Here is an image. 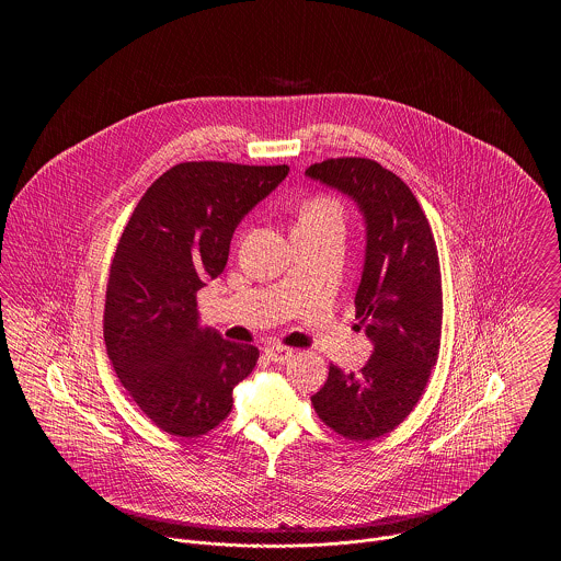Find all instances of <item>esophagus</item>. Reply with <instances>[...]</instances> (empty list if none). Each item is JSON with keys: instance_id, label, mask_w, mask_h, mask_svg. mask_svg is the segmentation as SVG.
<instances>
[{"instance_id": "obj_1", "label": "esophagus", "mask_w": 561, "mask_h": 561, "mask_svg": "<svg viewBox=\"0 0 561 561\" xmlns=\"http://www.w3.org/2000/svg\"><path fill=\"white\" fill-rule=\"evenodd\" d=\"M265 355L275 364H284L293 357L294 351L293 348L282 347V345H271V347L265 348Z\"/></svg>"}]
</instances>
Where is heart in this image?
Instances as JSON below:
<instances>
[{"instance_id": "heart-1", "label": "heart", "mask_w": 561, "mask_h": 561, "mask_svg": "<svg viewBox=\"0 0 561 561\" xmlns=\"http://www.w3.org/2000/svg\"><path fill=\"white\" fill-rule=\"evenodd\" d=\"M343 222H345L343 206L328 195H316L300 206V210L296 214L294 231L318 229V227H341L343 229Z\"/></svg>"}]
</instances>
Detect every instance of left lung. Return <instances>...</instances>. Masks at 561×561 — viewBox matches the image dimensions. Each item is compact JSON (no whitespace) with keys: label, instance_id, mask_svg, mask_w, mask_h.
I'll use <instances>...</instances> for the list:
<instances>
[{"label":"left lung","instance_id":"8db88e82","mask_svg":"<svg viewBox=\"0 0 561 561\" xmlns=\"http://www.w3.org/2000/svg\"><path fill=\"white\" fill-rule=\"evenodd\" d=\"M305 176L347 195L364 218L355 318L373 343L359 373L330 366L311 403L336 433L357 442L376 439L412 412L439 355L444 300L437 248L414 193L380 163L325 160L309 165Z\"/></svg>","mask_w":561,"mask_h":561}]
</instances>
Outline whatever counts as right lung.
<instances>
[{"mask_svg":"<svg viewBox=\"0 0 561 561\" xmlns=\"http://www.w3.org/2000/svg\"><path fill=\"white\" fill-rule=\"evenodd\" d=\"M288 165L187 161L147 188L119 238L103 334L119 382L170 435L197 437L225 421L233 387L259 348L199 325L195 294L227 265L243 216Z\"/></svg>","mask_w":561,"mask_h":561,"instance_id":"obj_1","label":"right lung"}]
</instances>
